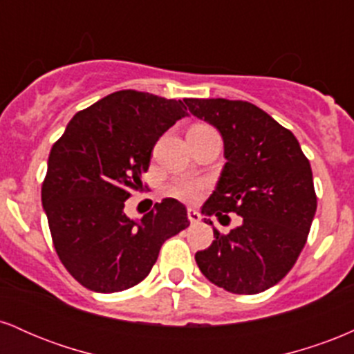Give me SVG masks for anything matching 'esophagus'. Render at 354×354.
Wrapping results in <instances>:
<instances>
[{"label": "esophagus", "instance_id": "obj_1", "mask_svg": "<svg viewBox=\"0 0 354 354\" xmlns=\"http://www.w3.org/2000/svg\"><path fill=\"white\" fill-rule=\"evenodd\" d=\"M188 219H189L191 225H198V223H200L201 216H200V213H198L196 209L189 208V209H188Z\"/></svg>", "mask_w": 354, "mask_h": 354}]
</instances>
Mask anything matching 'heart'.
<instances>
[{
    "instance_id": "heart-1",
    "label": "heart",
    "mask_w": 354,
    "mask_h": 354,
    "mask_svg": "<svg viewBox=\"0 0 354 354\" xmlns=\"http://www.w3.org/2000/svg\"><path fill=\"white\" fill-rule=\"evenodd\" d=\"M193 128H209V126L196 124L193 126ZM205 188H206L205 181L194 180V178H180V180H176L171 186H169L168 193L181 201L194 203L200 200L203 189Z\"/></svg>"
}]
</instances>
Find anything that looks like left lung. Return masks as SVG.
Instances as JSON below:
<instances>
[{
	"label": "left lung",
	"instance_id": "obj_1",
	"mask_svg": "<svg viewBox=\"0 0 354 354\" xmlns=\"http://www.w3.org/2000/svg\"><path fill=\"white\" fill-rule=\"evenodd\" d=\"M191 115L218 129L226 163L206 216L236 213L241 225L194 254L211 283L234 295H256L279 283L306 243L316 213L308 158L293 133L261 108L225 98L185 100ZM206 223L213 225L209 219Z\"/></svg>",
	"mask_w": 354,
	"mask_h": 354
}]
</instances>
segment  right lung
Here are the masks:
<instances>
[{
	"label": "right lung",
	"mask_w": 354,
	"mask_h": 354,
	"mask_svg": "<svg viewBox=\"0 0 354 354\" xmlns=\"http://www.w3.org/2000/svg\"><path fill=\"white\" fill-rule=\"evenodd\" d=\"M186 115L180 100L123 89L76 113L53 145L43 208L61 263L88 290L118 293L143 281L161 245L189 226L174 198L140 221L124 213L156 141Z\"/></svg>",
	"instance_id": "add662e5"
}]
</instances>
